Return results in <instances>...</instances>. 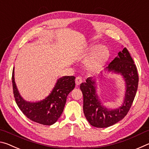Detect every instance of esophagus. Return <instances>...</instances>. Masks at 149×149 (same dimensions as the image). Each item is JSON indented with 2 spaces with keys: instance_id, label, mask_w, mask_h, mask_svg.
Wrapping results in <instances>:
<instances>
[{
  "instance_id": "esophagus-1",
  "label": "esophagus",
  "mask_w": 149,
  "mask_h": 149,
  "mask_svg": "<svg viewBox=\"0 0 149 149\" xmlns=\"http://www.w3.org/2000/svg\"><path fill=\"white\" fill-rule=\"evenodd\" d=\"M82 83V78L81 77H77L75 78V84L79 85Z\"/></svg>"
}]
</instances>
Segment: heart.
<instances>
[{
	"label": "heart",
	"instance_id": "heart-1",
	"mask_svg": "<svg viewBox=\"0 0 149 149\" xmlns=\"http://www.w3.org/2000/svg\"><path fill=\"white\" fill-rule=\"evenodd\" d=\"M91 52L85 60V65L87 70L93 72L102 69L110 57V51L105 45H90L85 49V54Z\"/></svg>",
	"mask_w": 149,
	"mask_h": 149
}]
</instances>
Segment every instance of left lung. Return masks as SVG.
Listing matches in <instances>:
<instances>
[{
    "mask_svg": "<svg viewBox=\"0 0 149 149\" xmlns=\"http://www.w3.org/2000/svg\"><path fill=\"white\" fill-rule=\"evenodd\" d=\"M108 71L123 75L126 84V92L123 104L120 108L109 110L99 100L95 91V82L88 77L86 82L80 85L84 96V112L91 125L96 127H107L122 120L129 112L137 93L139 75L135 64L129 51L125 47L118 52V57L110 63Z\"/></svg>",
    "mask_w": 149,
    "mask_h": 149,
    "instance_id": "8db88e82",
    "label": "left lung"
}]
</instances>
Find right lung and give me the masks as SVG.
Instances as JSON below:
<instances>
[{
  "label": "right lung",
  "mask_w": 149,
  "mask_h": 149,
  "mask_svg": "<svg viewBox=\"0 0 149 149\" xmlns=\"http://www.w3.org/2000/svg\"><path fill=\"white\" fill-rule=\"evenodd\" d=\"M75 78L74 76L60 78L52 91L46 99L38 102H29L22 99L17 89L13 69L12 87L17 107L23 114L33 122L46 125L53 124L62 114L67 96L74 89Z\"/></svg>",
  "instance_id": "obj_1"
}]
</instances>
